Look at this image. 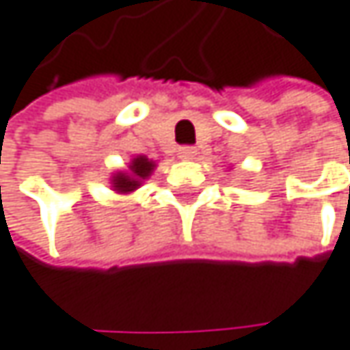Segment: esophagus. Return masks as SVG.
<instances>
[{
    "instance_id": "34e87169",
    "label": "esophagus",
    "mask_w": 350,
    "mask_h": 350,
    "mask_svg": "<svg viewBox=\"0 0 350 350\" xmlns=\"http://www.w3.org/2000/svg\"><path fill=\"white\" fill-rule=\"evenodd\" d=\"M195 155H197V149H195V147L185 145V147L178 149V157H180V159H195Z\"/></svg>"
}]
</instances>
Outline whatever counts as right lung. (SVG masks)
<instances>
[{
  "label": "right lung",
  "instance_id": "add662e5",
  "mask_svg": "<svg viewBox=\"0 0 350 350\" xmlns=\"http://www.w3.org/2000/svg\"><path fill=\"white\" fill-rule=\"evenodd\" d=\"M155 167V161L147 159L145 155H137L133 157L129 172H118L111 176V187L118 193H133L141 187L143 180H147L151 176V172Z\"/></svg>",
  "mask_w": 350,
  "mask_h": 350
}]
</instances>
